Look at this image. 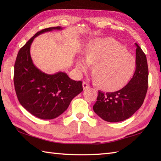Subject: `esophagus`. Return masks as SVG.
Here are the masks:
<instances>
[{
  "label": "esophagus",
  "instance_id": "obj_1",
  "mask_svg": "<svg viewBox=\"0 0 161 161\" xmlns=\"http://www.w3.org/2000/svg\"><path fill=\"white\" fill-rule=\"evenodd\" d=\"M88 87H89V84H88L86 82H85V81H84V82H83V88H84V89H86V88H88Z\"/></svg>",
  "mask_w": 161,
  "mask_h": 161
}]
</instances>
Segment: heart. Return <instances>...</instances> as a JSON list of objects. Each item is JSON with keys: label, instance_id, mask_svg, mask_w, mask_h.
<instances>
[{"label": "heart", "instance_id": "1", "mask_svg": "<svg viewBox=\"0 0 161 161\" xmlns=\"http://www.w3.org/2000/svg\"><path fill=\"white\" fill-rule=\"evenodd\" d=\"M94 64L93 75L99 86L115 91L127 84L134 73L136 62L125 47L112 38L98 39L92 42L84 57H79L75 65L85 73Z\"/></svg>", "mask_w": 161, "mask_h": 161}]
</instances>
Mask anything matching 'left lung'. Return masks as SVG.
<instances>
[{"label": "left lung", "mask_w": 161, "mask_h": 161, "mask_svg": "<svg viewBox=\"0 0 161 161\" xmlns=\"http://www.w3.org/2000/svg\"><path fill=\"white\" fill-rule=\"evenodd\" d=\"M136 70L131 80L122 89L113 93L98 91L93 111L104 120L121 122L134 114L141 108L148 88V66L147 57L137 43Z\"/></svg>", "instance_id": "8db88e82"}]
</instances>
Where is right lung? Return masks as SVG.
Returning <instances> with one entry per match:
<instances>
[{"label": "right lung", "mask_w": 161, "mask_h": 161, "mask_svg": "<svg viewBox=\"0 0 161 161\" xmlns=\"http://www.w3.org/2000/svg\"><path fill=\"white\" fill-rule=\"evenodd\" d=\"M61 27L43 29L36 32L17 54L14 84L18 100L32 115L43 119H54L68 108L72 100L83 91L81 81H75L66 73L49 75L34 65L30 46L35 37Z\"/></svg>", "instance_id": "right-lung-1"}]
</instances>
